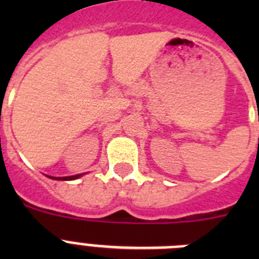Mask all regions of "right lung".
<instances>
[{
    "instance_id": "add662e5",
    "label": "right lung",
    "mask_w": 259,
    "mask_h": 259,
    "mask_svg": "<svg viewBox=\"0 0 259 259\" xmlns=\"http://www.w3.org/2000/svg\"><path fill=\"white\" fill-rule=\"evenodd\" d=\"M80 176H83V174H79V175H72V176H63V178H56V176H48L53 180H75L79 179Z\"/></svg>"
}]
</instances>
